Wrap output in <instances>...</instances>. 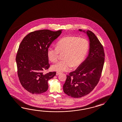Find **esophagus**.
<instances>
[{
  "label": "esophagus",
  "instance_id": "esophagus-1",
  "mask_svg": "<svg viewBox=\"0 0 122 122\" xmlns=\"http://www.w3.org/2000/svg\"><path fill=\"white\" fill-rule=\"evenodd\" d=\"M60 74V72H57L56 74V75H59V74Z\"/></svg>",
  "mask_w": 122,
  "mask_h": 122
}]
</instances>
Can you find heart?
Wrapping results in <instances>:
<instances>
[{"mask_svg": "<svg viewBox=\"0 0 122 122\" xmlns=\"http://www.w3.org/2000/svg\"><path fill=\"white\" fill-rule=\"evenodd\" d=\"M89 48V42L84 38L75 36H66L57 43L56 47L48 48L47 54L49 60L52 62L56 61L59 53H63L64 60H60L52 66L54 71H66L73 66L77 67L85 59Z\"/></svg>", "mask_w": 122, "mask_h": 122, "instance_id": "heart-1", "label": "heart"}]
</instances>
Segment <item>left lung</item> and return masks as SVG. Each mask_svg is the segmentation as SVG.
I'll list each match as a JSON object with an SVG mask.
<instances>
[{"label": "left lung", "mask_w": 122, "mask_h": 122, "mask_svg": "<svg viewBox=\"0 0 122 122\" xmlns=\"http://www.w3.org/2000/svg\"><path fill=\"white\" fill-rule=\"evenodd\" d=\"M86 33L89 41V54L75 71L66 75L63 89L66 94L80 98L88 94L97 85L104 64V50L95 34L89 30H79Z\"/></svg>", "instance_id": "8db88e82"}]
</instances>
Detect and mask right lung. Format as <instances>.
Returning a JSON list of instances; mask_svg holds the SVG:
<instances>
[{
  "label": "right lung",
  "mask_w": 122,
  "mask_h": 122,
  "mask_svg": "<svg viewBox=\"0 0 122 122\" xmlns=\"http://www.w3.org/2000/svg\"><path fill=\"white\" fill-rule=\"evenodd\" d=\"M37 30L25 36L19 46L16 57L18 77L22 86L33 94H41L48 89V81L56 75V72L44 73L50 67L48 48L62 33Z\"/></svg>",
  "instance_id": "obj_1"
}]
</instances>
